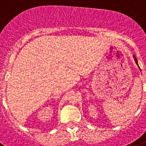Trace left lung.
Returning <instances> with one entry per match:
<instances>
[{"instance_id":"obj_1","label":"left lung","mask_w":146,"mask_h":146,"mask_svg":"<svg viewBox=\"0 0 146 146\" xmlns=\"http://www.w3.org/2000/svg\"><path fill=\"white\" fill-rule=\"evenodd\" d=\"M133 56H134V59H135V61H136V63H137V64H138V63H137V58L135 57V55H133Z\"/></svg>"}]
</instances>
